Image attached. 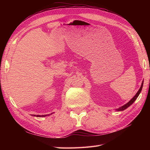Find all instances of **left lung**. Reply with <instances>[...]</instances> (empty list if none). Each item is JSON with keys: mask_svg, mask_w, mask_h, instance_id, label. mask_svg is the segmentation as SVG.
Here are the masks:
<instances>
[{"mask_svg": "<svg viewBox=\"0 0 150 150\" xmlns=\"http://www.w3.org/2000/svg\"><path fill=\"white\" fill-rule=\"evenodd\" d=\"M143 81L142 82V86H141V87H140V88H139V89L138 90V91L137 92V93L135 94V96L131 99V100L128 103H126V104H125V105H123L122 106H121V107H120V108H117V109H116V111H123V110H126V108H128L129 106H131V104H132L134 102V101L136 100V99H137V98L138 97V96H139V94H140V93H141V91H142V88H143Z\"/></svg>", "mask_w": 150, "mask_h": 150, "instance_id": "1", "label": "left lung"}]
</instances>
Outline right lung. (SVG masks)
Listing matches in <instances>:
<instances>
[{
    "label": "right lung",
    "mask_w": 150,
    "mask_h": 150,
    "mask_svg": "<svg viewBox=\"0 0 150 150\" xmlns=\"http://www.w3.org/2000/svg\"><path fill=\"white\" fill-rule=\"evenodd\" d=\"M52 114V113H51ZM49 115H33L34 116H36V117H45V116H49Z\"/></svg>",
    "instance_id": "right-lung-1"
}]
</instances>
